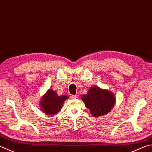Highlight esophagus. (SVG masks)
Returning a JSON list of instances; mask_svg holds the SVG:
<instances>
[{
	"label": "esophagus",
	"instance_id": "obj_1",
	"mask_svg": "<svg viewBox=\"0 0 152 152\" xmlns=\"http://www.w3.org/2000/svg\"><path fill=\"white\" fill-rule=\"evenodd\" d=\"M71 98L72 99H77V98H78V96H77V95H72Z\"/></svg>",
	"mask_w": 152,
	"mask_h": 152
}]
</instances>
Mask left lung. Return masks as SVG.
Masks as SVG:
<instances>
[{
	"label": "left lung",
	"mask_w": 152,
	"mask_h": 152,
	"mask_svg": "<svg viewBox=\"0 0 152 152\" xmlns=\"http://www.w3.org/2000/svg\"><path fill=\"white\" fill-rule=\"evenodd\" d=\"M86 107L93 116L99 117L110 112L115 102L114 94L98 86L91 87L87 94L81 96Z\"/></svg>",
	"instance_id": "8db88e82"
}]
</instances>
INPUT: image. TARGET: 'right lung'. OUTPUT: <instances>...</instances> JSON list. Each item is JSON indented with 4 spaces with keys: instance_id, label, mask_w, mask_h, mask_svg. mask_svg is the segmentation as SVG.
Wrapping results in <instances>:
<instances>
[{
    "instance_id": "obj_1",
    "label": "right lung",
    "mask_w": 152,
    "mask_h": 152,
    "mask_svg": "<svg viewBox=\"0 0 152 152\" xmlns=\"http://www.w3.org/2000/svg\"><path fill=\"white\" fill-rule=\"evenodd\" d=\"M66 95L58 96L52 89H49L40 100V109L46 115H54L60 110L64 102L67 100Z\"/></svg>"
}]
</instances>
